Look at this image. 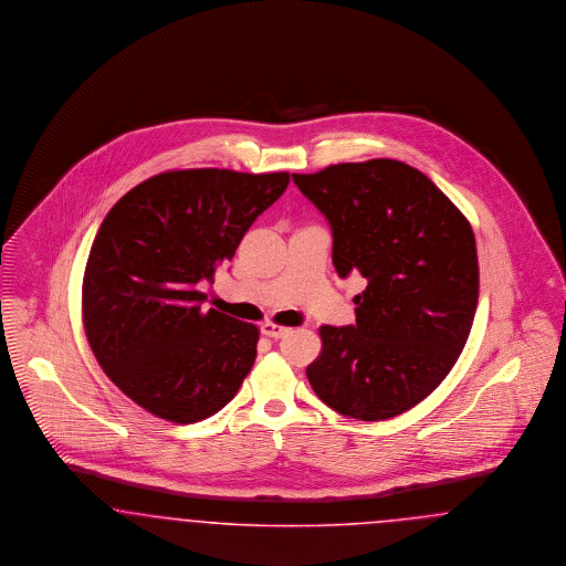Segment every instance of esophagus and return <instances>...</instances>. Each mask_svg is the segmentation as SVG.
<instances>
[{
  "label": "esophagus",
  "mask_w": 566,
  "mask_h": 566,
  "mask_svg": "<svg viewBox=\"0 0 566 566\" xmlns=\"http://www.w3.org/2000/svg\"><path fill=\"white\" fill-rule=\"evenodd\" d=\"M262 334L269 336V338H283V336L290 334V327L266 321V323H262Z\"/></svg>",
  "instance_id": "1"
}]
</instances>
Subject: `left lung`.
<instances>
[{"label":"left lung","mask_w":566,"mask_h":566,"mask_svg":"<svg viewBox=\"0 0 566 566\" xmlns=\"http://www.w3.org/2000/svg\"><path fill=\"white\" fill-rule=\"evenodd\" d=\"M294 181L332 226L338 274L368 279L353 297L355 325H321L308 382L345 417H397L438 389L468 343L480 292L471 223L427 175L391 158Z\"/></svg>","instance_id":"1"}]
</instances>
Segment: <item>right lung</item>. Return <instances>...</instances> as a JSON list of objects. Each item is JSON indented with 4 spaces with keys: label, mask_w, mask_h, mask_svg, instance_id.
Instances as JSON below:
<instances>
[{
    "label": "right lung",
    "mask_w": 566,
    "mask_h": 566,
    "mask_svg": "<svg viewBox=\"0 0 566 566\" xmlns=\"http://www.w3.org/2000/svg\"><path fill=\"white\" fill-rule=\"evenodd\" d=\"M290 172L177 169L128 190L105 216L82 281V323L107 378L154 417H213L255 361L260 329L202 311V279L230 262Z\"/></svg>",
    "instance_id": "1"
}]
</instances>
